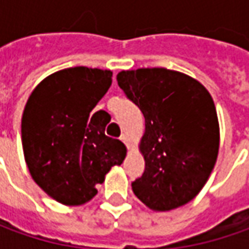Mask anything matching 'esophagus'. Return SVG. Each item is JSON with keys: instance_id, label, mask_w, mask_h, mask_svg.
<instances>
[{"instance_id": "esophagus-1", "label": "esophagus", "mask_w": 249, "mask_h": 249, "mask_svg": "<svg viewBox=\"0 0 249 249\" xmlns=\"http://www.w3.org/2000/svg\"><path fill=\"white\" fill-rule=\"evenodd\" d=\"M120 140H122V141H123L126 145H127V148H130V139L127 134H122V136H120Z\"/></svg>"}]
</instances>
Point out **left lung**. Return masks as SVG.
<instances>
[{
  "label": "left lung",
  "instance_id": "1",
  "mask_svg": "<svg viewBox=\"0 0 249 249\" xmlns=\"http://www.w3.org/2000/svg\"><path fill=\"white\" fill-rule=\"evenodd\" d=\"M118 84L144 115L142 176L136 196L157 212L194 199L215 167L220 131L209 91L191 76L165 68L122 71Z\"/></svg>",
  "mask_w": 249,
  "mask_h": 249
}]
</instances>
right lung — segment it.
<instances>
[{"label":"right lung","mask_w":249,"mask_h":249,"mask_svg":"<svg viewBox=\"0 0 249 249\" xmlns=\"http://www.w3.org/2000/svg\"><path fill=\"white\" fill-rule=\"evenodd\" d=\"M112 84V72L86 66L47 76L32 91L22 116L26 165L36 184L63 205H83L126 147L105 136L107 112L91 115Z\"/></svg>","instance_id":"obj_1"}]
</instances>
